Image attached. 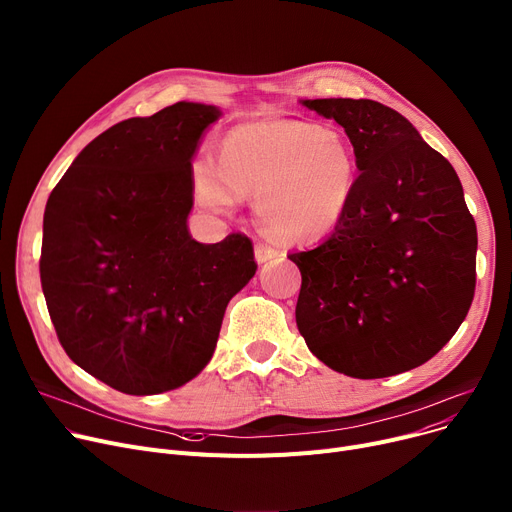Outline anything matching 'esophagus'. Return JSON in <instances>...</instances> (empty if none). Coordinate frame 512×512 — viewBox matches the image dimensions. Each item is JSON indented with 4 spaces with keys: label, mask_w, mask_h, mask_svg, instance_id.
I'll return each instance as SVG.
<instances>
[{
    "label": "esophagus",
    "mask_w": 512,
    "mask_h": 512,
    "mask_svg": "<svg viewBox=\"0 0 512 512\" xmlns=\"http://www.w3.org/2000/svg\"><path fill=\"white\" fill-rule=\"evenodd\" d=\"M254 254H256V260H258V262H268V260H273V258L279 256V250L273 248L270 244L260 242V244H256Z\"/></svg>",
    "instance_id": "esophagus-1"
}]
</instances>
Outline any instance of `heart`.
I'll use <instances>...</instances> for the list:
<instances>
[{"instance_id": "heart-1", "label": "heart", "mask_w": 512, "mask_h": 512, "mask_svg": "<svg viewBox=\"0 0 512 512\" xmlns=\"http://www.w3.org/2000/svg\"><path fill=\"white\" fill-rule=\"evenodd\" d=\"M357 186L351 142L333 128L295 119H266L225 134L217 159L192 171L194 198L227 213L242 196H256L258 225L281 242H314L333 231Z\"/></svg>"}]
</instances>
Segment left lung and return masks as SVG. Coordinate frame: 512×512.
Returning <instances> with one entry per match:
<instances>
[{"mask_svg": "<svg viewBox=\"0 0 512 512\" xmlns=\"http://www.w3.org/2000/svg\"><path fill=\"white\" fill-rule=\"evenodd\" d=\"M304 105L345 128L359 175L324 242L289 254L302 273L299 333L320 362L353 378L422 366L457 333L475 293L477 229L459 175L382 103Z\"/></svg>", "mask_w": 512, "mask_h": 512, "instance_id": "obj_1", "label": "left lung"}]
</instances>
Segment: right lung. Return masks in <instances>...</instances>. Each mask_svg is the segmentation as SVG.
Returning a JSON list of instances; mask_svg holds the SVG:
<instances>
[{
  "instance_id": "right-lung-1",
  "label": "right lung",
  "mask_w": 512,
  "mask_h": 512,
  "mask_svg": "<svg viewBox=\"0 0 512 512\" xmlns=\"http://www.w3.org/2000/svg\"><path fill=\"white\" fill-rule=\"evenodd\" d=\"M221 111L179 101L86 144L43 217L41 285L64 351L126 395L192 380L215 353L229 299L256 273L252 239L188 233L192 157Z\"/></svg>"
}]
</instances>
